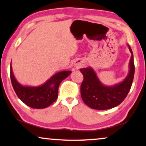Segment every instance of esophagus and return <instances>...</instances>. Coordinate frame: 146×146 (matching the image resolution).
Segmentation results:
<instances>
[{
    "instance_id": "obj_1",
    "label": "esophagus",
    "mask_w": 146,
    "mask_h": 146,
    "mask_svg": "<svg viewBox=\"0 0 146 146\" xmlns=\"http://www.w3.org/2000/svg\"><path fill=\"white\" fill-rule=\"evenodd\" d=\"M80 66H81V63H80V62L76 63V64H75V67L77 68H78Z\"/></svg>"
}]
</instances>
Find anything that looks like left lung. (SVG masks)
<instances>
[{"label": "left lung", "instance_id": "left-lung-1", "mask_svg": "<svg viewBox=\"0 0 146 146\" xmlns=\"http://www.w3.org/2000/svg\"><path fill=\"white\" fill-rule=\"evenodd\" d=\"M129 61V73L123 81L112 86H106L101 82L94 70L91 67L80 69L84 76L80 87V93L84 103L95 110H108L118 106L127 96L130 91L135 74L133 54Z\"/></svg>", "mask_w": 146, "mask_h": 146}]
</instances>
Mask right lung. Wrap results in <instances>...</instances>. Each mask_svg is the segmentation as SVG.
Wrapping results in <instances>:
<instances>
[{
  "mask_svg": "<svg viewBox=\"0 0 146 146\" xmlns=\"http://www.w3.org/2000/svg\"><path fill=\"white\" fill-rule=\"evenodd\" d=\"M10 69L11 80L17 97L27 106L36 109L45 108L54 103L58 97L59 84L72 73L71 71L59 72L44 84L38 87H30L22 85L16 80L13 72L11 62Z\"/></svg>",
  "mask_w": 146,
  "mask_h": 146,
  "instance_id": "obj_1",
  "label": "right lung"
}]
</instances>
